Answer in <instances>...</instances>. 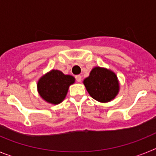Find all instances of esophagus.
Masks as SVG:
<instances>
[{
	"mask_svg": "<svg viewBox=\"0 0 156 156\" xmlns=\"http://www.w3.org/2000/svg\"><path fill=\"white\" fill-rule=\"evenodd\" d=\"M76 80L77 82H81V80H82V76L80 75L76 76Z\"/></svg>",
	"mask_w": 156,
	"mask_h": 156,
	"instance_id": "1",
	"label": "esophagus"
}]
</instances>
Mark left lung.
Here are the masks:
<instances>
[{
	"label": "left lung",
	"mask_w": 156,
	"mask_h": 156,
	"mask_svg": "<svg viewBox=\"0 0 156 156\" xmlns=\"http://www.w3.org/2000/svg\"><path fill=\"white\" fill-rule=\"evenodd\" d=\"M83 84L89 94L99 102H108L115 98L119 90V80L115 73L99 66L90 71Z\"/></svg>",
	"instance_id": "8db88e82"
}]
</instances>
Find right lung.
Instances as JSON below:
<instances>
[{"instance_id": "obj_1", "label": "right lung", "mask_w": 156, "mask_h": 156, "mask_svg": "<svg viewBox=\"0 0 156 156\" xmlns=\"http://www.w3.org/2000/svg\"><path fill=\"white\" fill-rule=\"evenodd\" d=\"M75 78L62 72L52 69L41 77L37 82V90L44 101L53 105L61 103L66 98L69 87Z\"/></svg>"}]
</instances>
